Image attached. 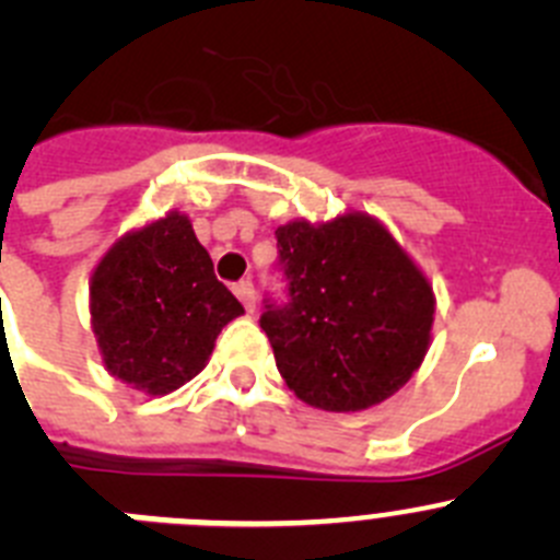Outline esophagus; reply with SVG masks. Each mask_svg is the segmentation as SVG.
<instances>
[{"label":"esophagus","mask_w":560,"mask_h":560,"mask_svg":"<svg viewBox=\"0 0 560 560\" xmlns=\"http://www.w3.org/2000/svg\"><path fill=\"white\" fill-rule=\"evenodd\" d=\"M234 295L240 298V304L245 306V312L256 310V292H254V284H250V281H240V284L234 287Z\"/></svg>","instance_id":"esophagus-1"}]
</instances>
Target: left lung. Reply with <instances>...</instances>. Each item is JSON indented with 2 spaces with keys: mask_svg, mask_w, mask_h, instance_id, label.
<instances>
[{
  "mask_svg": "<svg viewBox=\"0 0 560 560\" xmlns=\"http://www.w3.org/2000/svg\"><path fill=\"white\" fill-rule=\"evenodd\" d=\"M290 304L262 315L276 368L295 398L362 411L392 398L431 348L436 295L378 218L345 209L276 229Z\"/></svg>",
  "mask_w": 560,
  "mask_h": 560,
  "instance_id": "1",
  "label": "left lung"
}]
</instances>
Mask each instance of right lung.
<instances>
[{"label": "right lung", "mask_w": 560, "mask_h": 560, "mask_svg": "<svg viewBox=\"0 0 560 560\" xmlns=\"http://www.w3.org/2000/svg\"><path fill=\"white\" fill-rule=\"evenodd\" d=\"M88 306L104 370L149 398L196 378L221 328L245 312L215 279L179 209L129 229L104 250Z\"/></svg>", "instance_id": "add662e5"}]
</instances>
